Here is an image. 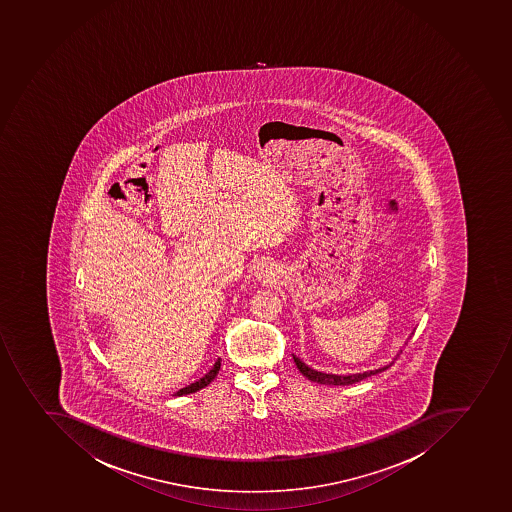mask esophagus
I'll list each match as a JSON object with an SVG mask.
<instances>
[{
    "label": "esophagus",
    "instance_id": "1",
    "mask_svg": "<svg viewBox=\"0 0 512 512\" xmlns=\"http://www.w3.org/2000/svg\"><path fill=\"white\" fill-rule=\"evenodd\" d=\"M258 277L265 278V280H268V278H272L270 277V272H268L267 267L260 268V272H258Z\"/></svg>",
    "mask_w": 512,
    "mask_h": 512
}]
</instances>
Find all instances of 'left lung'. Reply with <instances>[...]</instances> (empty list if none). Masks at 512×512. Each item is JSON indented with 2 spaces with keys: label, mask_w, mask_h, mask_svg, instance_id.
Instances as JSON below:
<instances>
[{
  "label": "left lung",
  "mask_w": 512,
  "mask_h": 512,
  "mask_svg": "<svg viewBox=\"0 0 512 512\" xmlns=\"http://www.w3.org/2000/svg\"><path fill=\"white\" fill-rule=\"evenodd\" d=\"M295 364L300 369L301 374L310 379L311 382H318V384L324 385H351L356 384L359 380L366 379V377L374 376L379 372L385 371L387 367L382 369H376V371H367L364 374H352V376H333V374H323V372L313 371L311 367L306 366L305 362H301L298 357H293Z\"/></svg>",
  "instance_id": "1"
}]
</instances>
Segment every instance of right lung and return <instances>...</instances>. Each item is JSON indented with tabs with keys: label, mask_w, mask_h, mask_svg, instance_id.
<instances>
[{
	"label": "right lung",
	"mask_w": 512,
	"mask_h": 512,
	"mask_svg": "<svg viewBox=\"0 0 512 512\" xmlns=\"http://www.w3.org/2000/svg\"><path fill=\"white\" fill-rule=\"evenodd\" d=\"M219 369H221V361H217L216 364H214V367H212L211 371L207 372L206 376L202 377L201 380H197V382H194V384L188 385V387H184V389L178 390L176 394L174 395H188V394H194V392H197V390L204 389V387H207V385L211 384L212 380H214V377L219 374Z\"/></svg>",
	"instance_id": "right-lung-1"
}]
</instances>
